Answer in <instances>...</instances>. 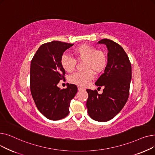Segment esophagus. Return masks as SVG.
I'll use <instances>...</instances> for the list:
<instances>
[{
    "instance_id": "obj_1",
    "label": "esophagus",
    "mask_w": 155,
    "mask_h": 155,
    "mask_svg": "<svg viewBox=\"0 0 155 155\" xmlns=\"http://www.w3.org/2000/svg\"><path fill=\"white\" fill-rule=\"evenodd\" d=\"M78 90L79 91H81L85 90V89H84V88H82V87H78Z\"/></svg>"
}]
</instances>
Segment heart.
<instances>
[{
	"label": "heart",
	"instance_id": "b5f03b06",
	"mask_svg": "<svg viewBox=\"0 0 155 155\" xmlns=\"http://www.w3.org/2000/svg\"><path fill=\"white\" fill-rule=\"evenodd\" d=\"M76 60L82 62L83 71L77 72L70 75L68 81L80 87H85L94 77V73L99 74L104 71L107 67L108 58L106 52L102 50H97L95 46L88 44H82L73 51ZM72 57L63 54L60 60L64 70L71 73L76 67L77 61Z\"/></svg>",
	"mask_w": 155,
	"mask_h": 155
}]
</instances>
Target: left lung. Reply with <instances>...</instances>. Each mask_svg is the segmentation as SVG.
<instances>
[{
  "mask_svg": "<svg viewBox=\"0 0 155 155\" xmlns=\"http://www.w3.org/2000/svg\"><path fill=\"white\" fill-rule=\"evenodd\" d=\"M106 45L108 62L102 75L96 81L97 86H104L103 93L87 89V112L95 120L106 122L114 117L127 101L131 80V64L119 44L108 39L98 42ZM101 88V87H100Z\"/></svg>",
  "mask_w": 155,
  "mask_h": 155,
  "instance_id": "8db88e82",
  "label": "left lung"
}]
</instances>
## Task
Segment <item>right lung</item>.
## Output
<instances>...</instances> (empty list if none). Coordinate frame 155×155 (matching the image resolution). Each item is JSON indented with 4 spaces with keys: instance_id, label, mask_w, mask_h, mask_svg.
<instances>
[{
    "instance_id": "obj_1",
    "label": "right lung",
    "mask_w": 155,
    "mask_h": 155,
    "mask_svg": "<svg viewBox=\"0 0 155 155\" xmlns=\"http://www.w3.org/2000/svg\"><path fill=\"white\" fill-rule=\"evenodd\" d=\"M73 45L58 41L43 44L31 60V95L39 111L48 119L60 120L67 116L70 102L77 92L74 84H68L63 89L57 87L60 80H65L61 58Z\"/></svg>"
}]
</instances>
